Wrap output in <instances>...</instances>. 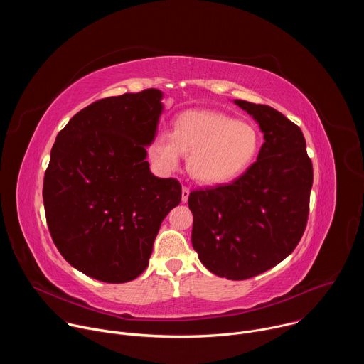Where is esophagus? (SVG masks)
<instances>
[{"label":"esophagus","instance_id":"34e87169","mask_svg":"<svg viewBox=\"0 0 364 364\" xmlns=\"http://www.w3.org/2000/svg\"><path fill=\"white\" fill-rule=\"evenodd\" d=\"M188 196H190V188L183 186V188H181V200H183V203H186L188 200Z\"/></svg>","mask_w":364,"mask_h":364}]
</instances>
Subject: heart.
I'll use <instances>...</instances> for the list:
<instances>
[{
    "label": "heart",
    "mask_w": 364,
    "mask_h": 364,
    "mask_svg": "<svg viewBox=\"0 0 364 364\" xmlns=\"http://www.w3.org/2000/svg\"><path fill=\"white\" fill-rule=\"evenodd\" d=\"M261 136L245 121L215 111H187L174 122L173 134L155 135L149 152L161 170L173 171L188 155V171L203 184H222L243 174L256 160Z\"/></svg>",
    "instance_id": "obj_1"
}]
</instances>
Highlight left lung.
<instances>
[{
	"mask_svg": "<svg viewBox=\"0 0 364 364\" xmlns=\"http://www.w3.org/2000/svg\"><path fill=\"white\" fill-rule=\"evenodd\" d=\"M261 128L257 160L230 184L194 190L191 243L218 277L242 281L292 253L306 226L313 163L302 131L277 109L235 99Z\"/></svg>",
	"mask_w": 364,
	"mask_h": 364,
	"instance_id": "1",
	"label": "left lung"
}]
</instances>
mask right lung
Wrapping results in <instances>:
<instances>
[{"label": "right lung", "mask_w": 364, "mask_h": 364, "mask_svg": "<svg viewBox=\"0 0 364 364\" xmlns=\"http://www.w3.org/2000/svg\"><path fill=\"white\" fill-rule=\"evenodd\" d=\"M163 92L96 100L58 134L44 174L47 226L66 261L102 282L122 284L148 267L161 222L181 201L176 178L149 171L146 148Z\"/></svg>", "instance_id": "obj_1"}]
</instances>
